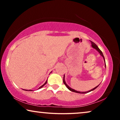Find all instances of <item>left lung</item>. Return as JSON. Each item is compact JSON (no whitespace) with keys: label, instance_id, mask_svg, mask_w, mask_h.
<instances>
[{"label":"left lung","instance_id":"8db88e82","mask_svg":"<svg viewBox=\"0 0 120 120\" xmlns=\"http://www.w3.org/2000/svg\"><path fill=\"white\" fill-rule=\"evenodd\" d=\"M91 44H92V47L93 48H94V49H96V50H97L98 52H99V53H100V55H101V56H102L103 57V59H104V62H105V58H104V56H103V53H102V52L101 51V50H100V49L98 48V47L97 46V45L95 43H94V42H92V41H91ZM106 67V65H105V67ZM63 83H64V85H65V86H66V87L67 88H68L69 90H70V91H72V92H76V93H88V92H91V91H93V90H95L96 89V88H97V87H98V86H99V85H98L97 86H96V87H94V88H93V89H92V90H90V91H87V92H80V91H75V90H74V89H72L71 88H70L69 86H68V85L66 83V82H65V80H64V77H63Z\"/></svg>","mask_w":120,"mask_h":120}]
</instances>
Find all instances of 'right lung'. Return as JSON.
Here are the masks:
<instances>
[{"mask_svg": "<svg viewBox=\"0 0 120 120\" xmlns=\"http://www.w3.org/2000/svg\"><path fill=\"white\" fill-rule=\"evenodd\" d=\"M47 80H46V82H45V83H44V85H42L41 86H40V87H39V88H38V89H40V88H42V87H43V86H44V85H45L46 84V83H47ZM26 90V91H27V90ZM29 91H32V90H29Z\"/></svg>", "mask_w": 120, "mask_h": 120, "instance_id": "right-lung-1", "label": "right lung"}]
</instances>
